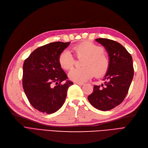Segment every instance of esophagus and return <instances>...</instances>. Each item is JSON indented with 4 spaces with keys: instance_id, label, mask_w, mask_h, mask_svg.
Listing matches in <instances>:
<instances>
[{
    "instance_id": "34e87169",
    "label": "esophagus",
    "mask_w": 148,
    "mask_h": 148,
    "mask_svg": "<svg viewBox=\"0 0 148 148\" xmlns=\"http://www.w3.org/2000/svg\"><path fill=\"white\" fill-rule=\"evenodd\" d=\"M74 84H78V85H80V86H83V85H84V83H80V82H74Z\"/></svg>"
}]
</instances>
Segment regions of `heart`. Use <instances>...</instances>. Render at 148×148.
I'll use <instances>...</instances> for the list:
<instances>
[{
    "label": "heart",
    "instance_id": "1",
    "mask_svg": "<svg viewBox=\"0 0 148 148\" xmlns=\"http://www.w3.org/2000/svg\"><path fill=\"white\" fill-rule=\"evenodd\" d=\"M72 51L77 58H83L81 68L72 69L69 72V77L75 82H84L96 76L101 77L108 71L109 60L103 53L102 47L96 44L84 41L73 46ZM74 58L67 51H63L58 56V63L64 70H69L74 65Z\"/></svg>",
    "mask_w": 148,
    "mask_h": 148
}]
</instances>
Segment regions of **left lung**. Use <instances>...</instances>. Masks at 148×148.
<instances>
[{"mask_svg":"<svg viewBox=\"0 0 148 148\" xmlns=\"http://www.w3.org/2000/svg\"><path fill=\"white\" fill-rule=\"evenodd\" d=\"M97 42L105 47L109 56V67L101 85H94L88 97L94 108L109 111L123 101L134 77L132 56L121 44L111 39L99 38Z\"/></svg>","mask_w":148,"mask_h":148,"instance_id":"1","label":"left lung"}]
</instances>
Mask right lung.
<instances>
[{
  "label": "right lung",
  "mask_w": 148,
  "mask_h": 148,
  "mask_svg": "<svg viewBox=\"0 0 148 148\" xmlns=\"http://www.w3.org/2000/svg\"><path fill=\"white\" fill-rule=\"evenodd\" d=\"M71 42H54L40 46L25 59L22 84L30 104L39 111L51 114L64 104L69 87L67 74L58 63V56Z\"/></svg>",
  "instance_id": "add662e5"
}]
</instances>
